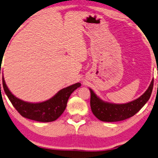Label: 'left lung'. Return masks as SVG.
<instances>
[{
	"instance_id": "1",
	"label": "left lung",
	"mask_w": 158,
	"mask_h": 158,
	"mask_svg": "<svg viewBox=\"0 0 158 158\" xmlns=\"http://www.w3.org/2000/svg\"><path fill=\"white\" fill-rule=\"evenodd\" d=\"M154 79L144 93L139 98L123 104L104 102L90 91V107L93 114L103 122H118L128 119L135 115L149 101L153 89Z\"/></svg>"
}]
</instances>
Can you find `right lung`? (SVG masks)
Listing matches in <instances>:
<instances>
[{
	"mask_svg": "<svg viewBox=\"0 0 158 158\" xmlns=\"http://www.w3.org/2000/svg\"><path fill=\"white\" fill-rule=\"evenodd\" d=\"M80 86V83H76L62 89L49 100L33 103L16 98L8 89L3 77V87L5 93L18 112L25 118L42 123L52 122L58 118L65 111L70 95Z\"/></svg>",
	"mask_w": 158,
	"mask_h": 158,
	"instance_id": "add662e5",
	"label": "right lung"
}]
</instances>
